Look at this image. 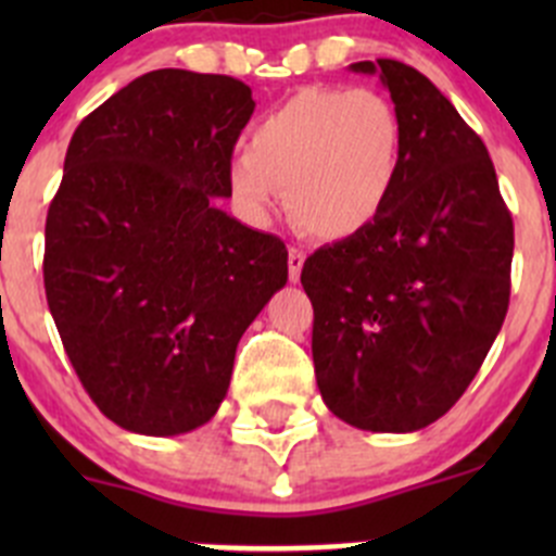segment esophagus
Segmentation results:
<instances>
[{"instance_id": "1", "label": "esophagus", "mask_w": 556, "mask_h": 556, "mask_svg": "<svg viewBox=\"0 0 556 556\" xmlns=\"http://www.w3.org/2000/svg\"><path fill=\"white\" fill-rule=\"evenodd\" d=\"M304 250H299V247H290L288 252V274H290V282H299L301 277V268H304Z\"/></svg>"}]
</instances>
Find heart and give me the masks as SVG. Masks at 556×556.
<instances>
[{
	"label": "heart",
	"instance_id": "b5f03b06",
	"mask_svg": "<svg viewBox=\"0 0 556 556\" xmlns=\"http://www.w3.org/2000/svg\"><path fill=\"white\" fill-rule=\"evenodd\" d=\"M403 166V123L374 88L309 86L274 106L231 161L228 182L250 215L288 204L319 239L366 231L392 199Z\"/></svg>",
	"mask_w": 556,
	"mask_h": 556
}]
</instances>
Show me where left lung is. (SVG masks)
Instances as JSON below:
<instances>
[{
	"label": "left lung",
	"instance_id": "8db88e82",
	"mask_svg": "<svg viewBox=\"0 0 556 556\" xmlns=\"http://www.w3.org/2000/svg\"><path fill=\"white\" fill-rule=\"evenodd\" d=\"M352 72L390 91L403 166L366 231L306 257L314 374L346 425L412 433L459 401L501 333L514 220L481 137L422 72L395 59Z\"/></svg>",
	"mask_w": 556,
	"mask_h": 556
}]
</instances>
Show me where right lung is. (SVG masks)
Returning a JSON list of instances; mask_svg holds the SVG:
<instances>
[{"label": "right lung", "instance_id": "right-lung-1", "mask_svg": "<svg viewBox=\"0 0 556 556\" xmlns=\"http://www.w3.org/2000/svg\"><path fill=\"white\" fill-rule=\"evenodd\" d=\"M255 102L228 75L155 70L72 134L45 220V295L99 412L142 435L215 417L288 250L217 210Z\"/></svg>", "mask_w": 556, "mask_h": 556}]
</instances>
